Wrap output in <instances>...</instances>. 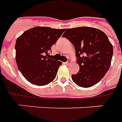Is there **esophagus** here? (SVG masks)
I'll list each match as a JSON object with an SVG mask.
<instances>
[{
	"label": "esophagus",
	"mask_w": 122,
	"mask_h": 122,
	"mask_svg": "<svg viewBox=\"0 0 122 122\" xmlns=\"http://www.w3.org/2000/svg\"><path fill=\"white\" fill-rule=\"evenodd\" d=\"M71 61L70 60H68L66 62V64H71Z\"/></svg>",
	"instance_id": "esophagus-1"
}]
</instances>
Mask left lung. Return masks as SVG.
I'll return each mask as SVG.
<instances>
[{
  "instance_id": "left-lung-1",
  "label": "left lung",
  "mask_w": 122,
  "mask_h": 122,
  "mask_svg": "<svg viewBox=\"0 0 122 122\" xmlns=\"http://www.w3.org/2000/svg\"><path fill=\"white\" fill-rule=\"evenodd\" d=\"M75 47L79 72L71 75L75 83L90 87L102 79L109 70L113 46L104 32L90 27L67 29L62 35Z\"/></svg>"
}]
</instances>
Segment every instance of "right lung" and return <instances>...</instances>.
Wrapping results in <instances>:
<instances>
[{"mask_svg": "<svg viewBox=\"0 0 122 122\" xmlns=\"http://www.w3.org/2000/svg\"><path fill=\"white\" fill-rule=\"evenodd\" d=\"M65 29L35 27L17 39L15 60L24 77L36 85H45L52 81L62 63L51 59L52 46L62 35Z\"/></svg>", "mask_w": 122, "mask_h": 122, "instance_id": "right-lung-1", "label": "right lung"}]
</instances>
